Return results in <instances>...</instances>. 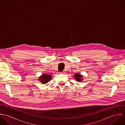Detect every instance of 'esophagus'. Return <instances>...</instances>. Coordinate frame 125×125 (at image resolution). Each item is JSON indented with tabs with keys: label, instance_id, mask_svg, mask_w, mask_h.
<instances>
[{
	"label": "esophagus",
	"instance_id": "1",
	"mask_svg": "<svg viewBox=\"0 0 125 125\" xmlns=\"http://www.w3.org/2000/svg\"><path fill=\"white\" fill-rule=\"evenodd\" d=\"M60 73H63V72H60Z\"/></svg>",
	"mask_w": 125,
	"mask_h": 125
}]
</instances>
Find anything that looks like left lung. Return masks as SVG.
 <instances>
[{"mask_svg": "<svg viewBox=\"0 0 125 125\" xmlns=\"http://www.w3.org/2000/svg\"><path fill=\"white\" fill-rule=\"evenodd\" d=\"M73 76L74 77L75 80L77 81L81 82L83 80V79H82L83 76L79 73H76V74H75V75Z\"/></svg>", "mask_w": 125, "mask_h": 125, "instance_id": "8db88e82", "label": "left lung"}]
</instances>
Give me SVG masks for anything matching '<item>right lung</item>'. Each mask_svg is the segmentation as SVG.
<instances>
[{
    "instance_id": "right-lung-1",
    "label": "right lung",
    "mask_w": 125,
    "mask_h": 125,
    "mask_svg": "<svg viewBox=\"0 0 125 125\" xmlns=\"http://www.w3.org/2000/svg\"><path fill=\"white\" fill-rule=\"evenodd\" d=\"M52 75L43 73L42 75L39 77V80L41 83L45 84L49 82L52 79Z\"/></svg>"
}]
</instances>
